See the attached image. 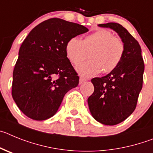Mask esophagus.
<instances>
[{"label": "esophagus", "instance_id": "obj_1", "mask_svg": "<svg viewBox=\"0 0 153 153\" xmlns=\"http://www.w3.org/2000/svg\"><path fill=\"white\" fill-rule=\"evenodd\" d=\"M86 81V78H83V77H80V79H79V84H82L84 82Z\"/></svg>", "mask_w": 153, "mask_h": 153}]
</instances>
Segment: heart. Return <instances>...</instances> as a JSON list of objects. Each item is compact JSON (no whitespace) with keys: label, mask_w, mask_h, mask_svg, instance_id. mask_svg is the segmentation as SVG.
Segmentation results:
<instances>
[{"label":"heart","mask_w":153,"mask_h":153,"mask_svg":"<svg viewBox=\"0 0 153 153\" xmlns=\"http://www.w3.org/2000/svg\"><path fill=\"white\" fill-rule=\"evenodd\" d=\"M89 52L91 61L76 66V71L86 78L97 75L101 70L109 73L116 69L123 59L125 45L119 37L104 29L86 36L83 40L72 37L65 44V54L72 64L83 61Z\"/></svg>","instance_id":"heart-1"}]
</instances>
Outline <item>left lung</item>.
<instances>
[{
  "label": "left lung",
  "instance_id": "1",
  "mask_svg": "<svg viewBox=\"0 0 153 153\" xmlns=\"http://www.w3.org/2000/svg\"><path fill=\"white\" fill-rule=\"evenodd\" d=\"M111 28L125 45L123 59L117 68L101 78H94V93L88 99L92 117L99 123L113 126L131 115L143 88L144 62L140 44L126 29L117 23L99 24Z\"/></svg>",
  "mask_w": 153,
  "mask_h": 153
}]
</instances>
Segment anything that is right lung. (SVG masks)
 I'll use <instances>...</instances> for the list:
<instances>
[{
  "mask_svg": "<svg viewBox=\"0 0 153 153\" xmlns=\"http://www.w3.org/2000/svg\"><path fill=\"white\" fill-rule=\"evenodd\" d=\"M88 31L78 23L51 18L34 27L22 43L13 72L12 97L19 109L35 120L57 112L65 94L79 77L65 54L72 37Z\"/></svg>",
  "mask_w": 153,
  "mask_h": 153,
  "instance_id": "add662e5",
  "label": "right lung"
}]
</instances>
